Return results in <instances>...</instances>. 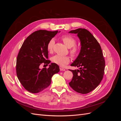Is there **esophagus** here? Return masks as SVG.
<instances>
[{
  "label": "esophagus",
  "mask_w": 121,
  "mask_h": 121,
  "mask_svg": "<svg viewBox=\"0 0 121 121\" xmlns=\"http://www.w3.org/2000/svg\"><path fill=\"white\" fill-rule=\"evenodd\" d=\"M60 71H65V69L63 68V67H60Z\"/></svg>",
  "instance_id": "obj_1"
}]
</instances>
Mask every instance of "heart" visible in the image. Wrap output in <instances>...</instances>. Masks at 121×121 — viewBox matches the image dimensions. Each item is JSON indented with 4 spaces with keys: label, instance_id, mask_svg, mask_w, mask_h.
<instances>
[{
    "label": "heart",
    "instance_id": "1",
    "mask_svg": "<svg viewBox=\"0 0 121 121\" xmlns=\"http://www.w3.org/2000/svg\"><path fill=\"white\" fill-rule=\"evenodd\" d=\"M62 41L68 48H72L70 50V53L73 56H76L79 52V48L75 46L76 44V40L74 38L69 35H64L61 38ZM54 39H51L48 41L47 45V49L49 52H52L54 44ZM70 58L68 56H61L60 55H55L52 57V63L57 64L60 66H64L65 65L68 64Z\"/></svg>",
    "mask_w": 121,
    "mask_h": 121
}]
</instances>
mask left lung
I'll return each instance as SVG.
<instances>
[{
	"mask_svg": "<svg viewBox=\"0 0 121 121\" xmlns=\"http://www.w3.org/2000/svg\"><path fill=\"white\" fill-rule=\"evenodd\" d=\"M69 33L77 34L81 46L78 57L71 65L79 69H69L74 75L69 85L76 92L87 94L97 87L103 78L105 60L102 49L97 40L86 29L79 28Z\"/></svg>",
	"mask_w": 121,
	"mask_h": 121,
	"instance_id": "1",
	"label": "left lung"
}]
</instances>
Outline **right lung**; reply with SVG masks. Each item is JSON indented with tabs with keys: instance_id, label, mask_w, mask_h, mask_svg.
Returning a JSON list of instances; mask_svg holds the SVG:
<instances>
[{
	"instance_id": "obj_1",
	"label": "right lung",
	"mask_w": 121,
	"mask_h": 121,
	"mask_svg": "<svg viewBox=\"0 0 121 121\" xmlns=\"http://www.w3.org/2000/svg\"><path fill=\"white\" fill-rule=\"evenodd\" d=\"M58 31L38 30L33 33L25 40L17 58V78L29 92L37 93L48 87L53 75L60 71L59 66L54 63L49 68L40 69L42 63L50 64L47 45ZM60 32V31L59 32Z\"/></svg>"
}]
</instances>
